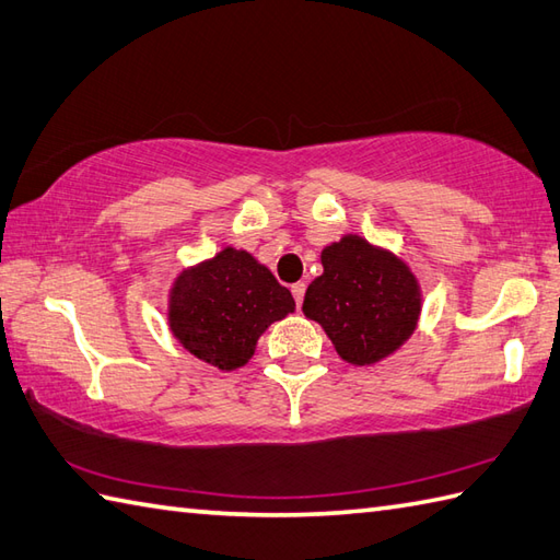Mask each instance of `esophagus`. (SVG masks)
<instances>
[{
    "label": "esophagus",
    "instance_id": "esophagus-1",
    "mask_svg": "<svg viewBox=\"0 0 560 560\" xmlns=\"http://www.w3.org/2000/svg\"><path fill=\"white\" fill-rule=\"evenodd\" d=\"M304 294H306V284H304V282H296V284H292V296H294V302H296V308L302 306V302H304Z\"/></svg>",
    "mask_w": 560,
    "mask_h": 560
}]
</instances>
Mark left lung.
Returning a JSON list of instances; mask_svg holds the SVG:
<instances>
[{
  "mask_svg": "<svg viewBox=\"0 0 560 560\" xmlns=\"http://www.w3.org/2000/svg\"><path fill=\"white\" fill-rule=\"evenodd\" d=\"M323 276L304 294L302 312L320 323L347 364L371 366L409 340L421 314V290L402 258L345 234L320 252Z\"/></svg>",
  "mask_w": 560,
  "mask_h": 560,
  "instance_id": "8db88e82",
  "label": "left lung"
}]
</instances>
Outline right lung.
Returning <instances> with one entry per match:
<instances>
[{"mask_svg": "<svg viewBox=\"0 0 560 560\" xmlns=\"http://www.w3.org/2000/svg\"><path fill=\"white\" fill-rule=\"evenodd\" d=\"M292 312L290 290L264 264L242 248L225 246L175 278L167 323L184 350L220 371H234L254 357L270 323Z\"/></svg>", "mask_w": 560, "mask_h": 560, "instance_id": "add662e5", "label": "right lung"}]
</instances>
